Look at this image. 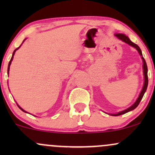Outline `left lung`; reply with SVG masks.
<instances>
[{"label":"left lung","mask_w":155,"mask_h":155,"mask_svg":"<svg viewBox=\"0 0 155 155\" xmlns=\"http://www.w3.org/2000/svg\"><path fill=\"white\" fill-rule=\"evenodd\" d=\"M115 35L119 39H120V40H122V41L125 42V43L128 44L129 45H130L131 47H133L134 48H136L137 49V51H138V53H139L140 56H141V59L143 60V75H144V84H143V88H142V90L141 92H140L139 96H138V99H137L136 102L133 104V105L130 106V107H129L128 108H127V109L124 110V111H120L119 112V113L117 114H111L112 116H120V115H122V114H124L127 113V112L128 111H132V110L135 109L137 106H138V104H139L140 101H141L142 97H143V95H144L146 90H147V86H148V75H147V71H148V69H147V63H146L144 58H143V55H142V52H141V50H140V49L138 47V45L136 44H134L133 42L131 41L130 40V38H128L127 36H126L124 34H122V33H118V34H115Z\"/></svg>","instance_id":"8db88e82"}]
</instances>
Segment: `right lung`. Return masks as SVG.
<instances>
[{
    "label": "right lung",
    "mask_w": 155,
    "mask_h": 155,
    "mask_svg": "<svg viewBox=\"0 0 155 155\" xmlns=\"http://www.w3.org/2000/svg\"><path fill=\"white\" fill-rule=\"evenodd\" d=\"M25 40H24V41H23V42H24V41H25ZM21 45H22V44H21ZM21 45H20V46H19V47L18 48H17V49H15V51H14L13 54H12V58H11V60H10L9 63H8V71H9V68H10V65H11V63H12V60H13V58H14V55H15V51H17V49H18L19 47H21ZM17 106H18V107H19V108H20V109H21V110H22V111H24V112H25V113H27V111H25V110H23V109H22V108H21V107H20V106H19L18 104H17Z\"/></svg>",
    "instance_id": "right-lung-1"
}]
</instances>
